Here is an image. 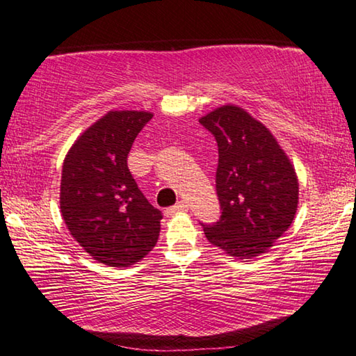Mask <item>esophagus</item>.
Wrapping results in <instances>:
<instances>
[{
    "instance_id": "obj_1",
    "label": "esophagus",
    "mask_w": 356,
    "mask_h": 356,
    "mask_svg": "<svg viewBox=\"0 0 356 356\" xmlns=\"http://www.w3.org/2000/svg\"><path fill=\"white\" fill-rule=\"evenodd\" d=\"M186 210H188V204H186L185 201H180V202L176 204V206L166 209L165 210V215L166 216H171V215L179 213V212H186Z\"/></svg>"
}]
</instances>
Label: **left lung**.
<instances>
[{"label": "left lung", "mask_w": 356, "mask_h": 356, "mask_svg": "<svg viewBox=\"0 0 356 356\" xmlns=\"http://www.w3.org/2000/svg\"><path fill=\"white\" fill-rule=\"evenodd\" d=\"M218 144L216 196L221 216L204 227L226 254L251 259L267 251L292 225L298 179L291 160L264 124L236 105L200 119Z\"/></svg>", "instance_id": "1"}]
</instances>
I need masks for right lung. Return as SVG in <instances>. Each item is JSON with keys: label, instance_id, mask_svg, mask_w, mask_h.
Masks as SVG:
<instances>
[{"label": "right lung", "instance_id": "right-lung-1", "mask_svg": "<svg viewBox=\"0 0 356 356\" xmlns=\"http://www.w3.org/2000/svg\"><path fill=\"white\" fill-rule=\"evenodd\" d=\"M152 113L110 111L65 155L61 213L83 250L110 267H129L154 248L163 215L138 188L127 166L135 138Z\"/></svg>", "mask_w": 356, "mask_h": 356}]
</instances>
